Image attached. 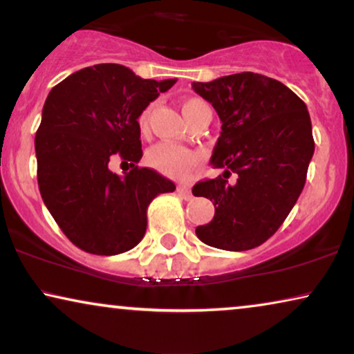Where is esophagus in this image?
I'll list each match as a JSON object with an SVG mask.
<instances>
[{
  "mask_svg": "<svg viewBox=\"0 0 354 354\" xmlns=\"http://www.w3.org/2000/svg\"><path fill=\"white\" fill-rule=\"evenodd\" d=\"M177 192H178V195H182L185 200H190L192 198V190L187 185H178Z\"/></svg>",
  "mask_w": 354,
  "mask_h": 354,
  "instance_id": "34e87169",
  "label": "esophagus"
}]
</instances>
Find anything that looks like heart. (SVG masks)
Returning a JSON list of instances; mask_svg holds the SVG:
<instances>
[{
    "mask_svg": "<svg viewBox=\"0 0 354 354\" xmlns=\"http://www.w3.org/2000/svg\"><path fill=\"white\" fill-rule=\"evenodd\" d=\"M207 106L205 101L200 98H188L182 101V113L185 119L190 120L198 114V111ZM149 109H145L140 115L138 124L140 129L145 130L148 124ZM201 161V154L188 149L185 147L176 143H158L148 149L147 153V164L154 171L172 178H183L190 174Z\"/></svg>",
    "mask_w": 354,
    "mask_h": 354,
    "instance_id": "heart-1",
    "label": "heart"
}]
</instances>
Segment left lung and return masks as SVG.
I'll list each match as a JSON object with an SVG mask.
<instances>
[{
  "label": "left lung",
  "mask_w": 354,
  "mask_h": 354,
  "mask_svg": "<svg viewBox=\"0 0 354 354\" xmlns=\"http://www.w3.org/2000/svg\"><path fill=\"white\" fill-rule=\"evenodd\" d=\"M192 88L219 115L221 137L209 162L224 169L193 187V195L216 207L196 236L227 251L256 248L283 224L306 182L314 154L306 104L282 82L254 72L193 82ZM232 173L235 184L226 180Z\"/></svg>",
  "instance_id": "obj_1"
}]
</instances>
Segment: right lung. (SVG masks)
<instances>
[{"label": "right lung", "instance_id": "1", "mask_svg": "<svg viewBox=\"0 0 354 354\" xmlns=\"http://www.w3.org/2000/svg\"><path fill=\"white\" fill-rule=\"evenodd\" d=\"M176 82L96 64L74 72L48 95L35 135L38 188L59 229L86 253L132 250L147 232L153 198L176 190L161 174L137 166L143 156L138 118ZM115 156L133 171L111 173L107 164Z\"/></svg>", "mask_w": 354, "mask_h": 354}]
</instances>
